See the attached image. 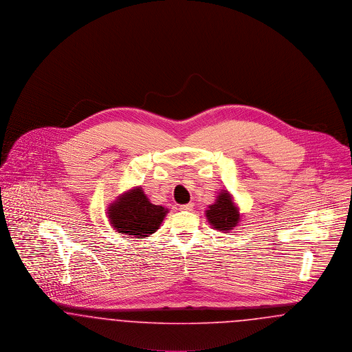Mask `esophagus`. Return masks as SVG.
<instances>
[{
  "label": "esophagus",
  "mask_w": 352,
  "mask_h": 352,
  "mask_svg": "<svg viewBox=\"0 0 352 352\" xmlns=\"http://www.w3.org/2000/svg\"><path fill=\"white\" fill-rule=\"evenodd\" d=\"M193 209V204H185V205H180V210H192Z\"/></svg>",
  "instance_id": "34e87169"
}]
</instances>
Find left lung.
I'll return each mask as SVG.
<instances>
[{
  "mask_svg": "<svg viewBox=\"0 0 352 352\" xmlns=\"http://www.w3.org/2000/svg\"><path fill=\"white\" fill-rule=\"evenodd\" d=\"M205 217L212 229L222 233H229L240 223L242 213L232 193L222 188L217 193L214 203L208 205Z\"/></svg>",
  "mask_w": 352,
  "mask_h": 352,
  "instance_id": "1",
  "label": "left lung"
}]
</instances>
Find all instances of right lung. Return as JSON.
Wrapping results in <instances>:
<instances>
[{
    "instance_id": "add662e5",
    "label": "right lung",
    "mask_w": 352,
    "mask_h": 352,
    "mask_svg": "<svg viewBox=\"0 0 352 352\" xmlns=\"http://www.w3.org/2000/svg\"><path fill=\"white\" fill-rule=\"evenodd\" d=\"M168 212L167 208L151 203L140 185L120 193L107 206L112 228L131 239L149 237L160 228Z\"/></svg>"
}]
</instances>
